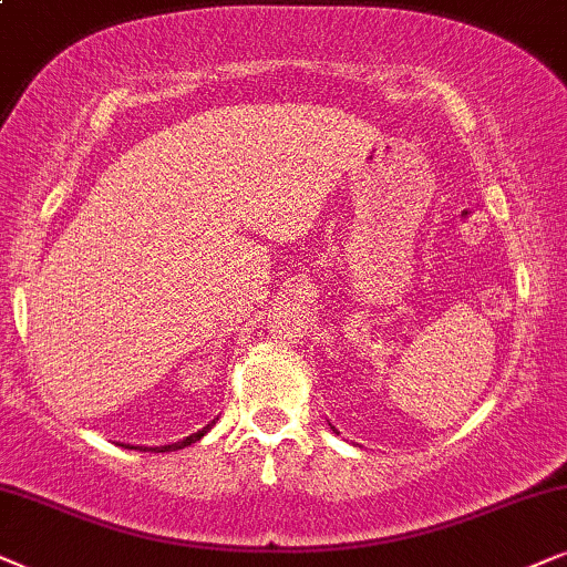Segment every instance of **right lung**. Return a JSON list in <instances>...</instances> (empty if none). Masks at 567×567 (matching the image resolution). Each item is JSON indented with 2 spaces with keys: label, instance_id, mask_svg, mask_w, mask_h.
Segmentation results:
<instances>
[{
  "label": "right lung",
  "instance_id": "1",
  "mask_svg": "<svg viewBox=\"0 0 567 567\" xmlns=\"http://www.w3.org/2000/svg\"><path fill=\"white\" fill-rule=\"evenodd\" d=\"M213 425H215V420L209 422V425H205L202 430H196V433H192V435H186L184 441H178V443H168V446H157V449H150V451H178V449H186V446H192V443H196L199 441L202 435L205 433H209V430H213ZM126 449H134V451H147V446H126Z\"/></svg>",
  "mask_w": 567,
  "mask_h": 567
}]
</instances>
